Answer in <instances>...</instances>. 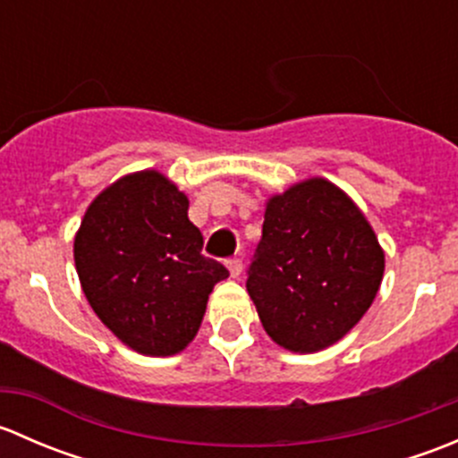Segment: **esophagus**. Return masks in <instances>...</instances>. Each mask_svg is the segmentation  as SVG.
<instances>
[{
  "instance_id": "obj_1",
  "label": "esophagus",
  "mask_w": 458,
  "mask_h": 458,
  "mask_svg": "<svg viewBox=\"0 0 458 458\" xmlns=\"http://www.w3.org/2000/svg\"><path fill=\"white\" fill-rule=\"evenodd\" d=\"M225 266H228V272H230V276H233V279H239V276H242V272H243L242 259H230Z\"/></svg>"
}]
</instances>
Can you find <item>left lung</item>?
Wrapping results in <instances>:
<instances>
[{"mask_svg": "<svg viewBox=\"0 0 458 458\" xmlns=\"http://www.w3.org/2000/svg\"><path fill=\"white\" fill-rule=\"evenodd\" d=\"M386 252L359 206L323 177L266 201L248 294L263 330L290 352L344 339L372 306Z\"/></svg>", "mask_w": 458, "mask_h": 458, "instance_id": "obj_1", "label": "left lung"}]
</instances>
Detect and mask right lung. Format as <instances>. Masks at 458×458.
I'll return each instance as SVG.
<instances>
[{"label":"right lung","mask_w":458,"mask_h":458,"mask_svg":"<svg viewBox=\"0 0 458 458\" xmlns=\"http://www.w3.org/2000/svg\"><path fill=\"white\" fill-rule=\"evenodd\" d=\"M188 197L159 170L123 174L88 206L75 267L88 303L135 352L173 357L197 336L228 270L201 255Z\"/></svg>","instance_id":"obj_1"}]
</instances>
